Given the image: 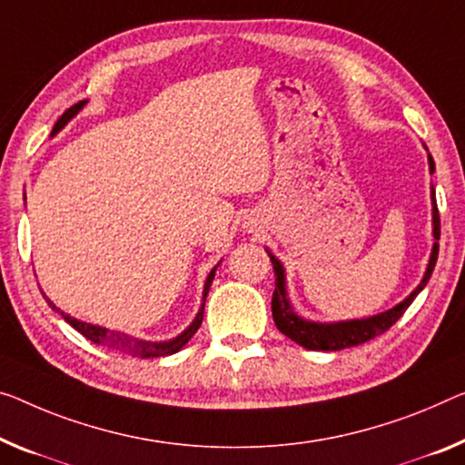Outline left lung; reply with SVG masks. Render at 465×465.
I'll return each instance as SVG.
<instances>
[{"label": "left lung", "mask_w": 465, "mask_h": 465, "mask_svg": "<svg viewBox=\"0 0 465 465\" xmlns=\"http://www.w3.org/2000/svg\"><path fill=\"white\" fill-rule=\"evenodd\" d=\"M428 163H430V173H434V160L430 153H428ZM432 223H434V239L437 241H434L430 263H428V270L422 278V282L418 284V289L413 291L405 302H401L397 307H392L389 312L378 313V316L368 318V320H351V322H339V324H316L295 316L287 302V292H284V270L281 266V262H278L274 255H270L274 272H276V289L272 295V318L278 331H281L284 337L295 341L297 345H302L305 349H313V351H341V349L361 345V342H368L374 337H378V334L387 332L389 328L403 316L407 307H410L413 299L418 297V292L426 287V282L430 281L434 266H437L440 216L437 208V197H434V189H432Z\"/></svg>", "instance_id": "obj_1"}]
</instances>
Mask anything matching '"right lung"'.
<instances>
[{
	"label": "right lung",
	"mask_w": 465,
	"mask_h": 465,
	"mask_svg": "<svg viewBox=\"0 0 465 465\" xmlns=\"http://www.w3.org/2000/svg\"><path fill=\"white\" fill-rule=\"evenodd\" d=\"M87 102H78L74 104L73 108H68L66 112L62 114V116L58 118V123H55L52 134H55L60 131V128L66 126V123L70 118L74 116V114H78V110L83 108V105ZM213 274H216V268L212 270L208 281H205V289H203V305L202 310H199L197 318L193 320V324L184 331L183 334H178L176 339L173 341H163V342H152V341H141V339H134V337H128V334L124 332H116V331H110V328H102V326H93V324H87V322H81V320L76 318H70L68 313L60 312L58 307H55L52 302L47 299V303L52 310L60 312V316L66 320V322L76 328L78 332L83 334V337H87L91 342H95V345H104L108 349H114V351H123V353H128L133 357H163V355H173L176 353L178 349H183L184 345H187L189 339L193 337V334L197 332V328L202 326V320H203V307H205V297H208V291L212 287V281H213Z\"/></svg>",
	"instance_id": "add662e5"
}]
</instances>
